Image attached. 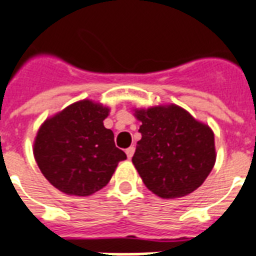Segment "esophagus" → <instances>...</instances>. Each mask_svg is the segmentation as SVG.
<instances>
[{"mask_svg": "<svg viewBox=\"0 0 256 256\" xmlns=\"http://www.w3.org/2000/svg\"><path fill=\"white\" fill-rule=\"evenodd\" d=\"M126 156H128V158H132L133 156V154H134V146H130V148H128V149L126 150Z\"/></svg>", "mask_w": 256, "mask_h": 256, "instance_id": "obj_1", "label": "esophagus"}]
</instances>
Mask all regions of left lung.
Instances as JSON below:
<instances>
[{"label": "left lung", "instance_id": "1", "mask_svg": "<svg viewBox=\"0 0 256 256\" xmlns=\"http://www.w3.org/2000/svg\"><path fill=\"white\" fill-rule=\"evenodd\" d=\"M134 116L142 137L132 162L146 188L168 200L198 189L216 160L211 128L176 104L134 110Z\"/></svg>", "mask_w": 256, "mask_h": 256}]
</instances>
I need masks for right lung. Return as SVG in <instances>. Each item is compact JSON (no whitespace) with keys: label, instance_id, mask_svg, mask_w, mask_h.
<instances>
[{"label":"right lung","instance_id":"obj_1","mask_svg":"<svg viewBox=\"0 0 256 256\" xmlns=\"http://www.w3.org/2000/svg\"><path fill=\"white\" fill-rule=\"evenodd\" d=\"M108 107L84 100L44 122L34 155L50 184L70 196H85L108 184L118 163L126 159L114 133L104 126Z\"/></svg>","mask_w":256,"mask_h":256}]
</instances>
